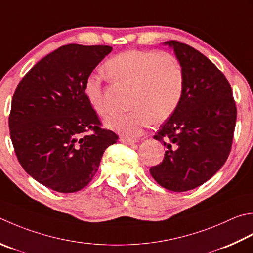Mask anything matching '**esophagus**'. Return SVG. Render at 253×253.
<instances>
[{"mask_svg":"<svg viewBox=\"0 0 253 253\" xmlns=\"http://www.w3.org/2000/svg\"><path fill=\"white\" fill-rule=\"evenodd\" d=\"M120 140H121L123 143H126V145H129V146L135 145V143L138 142V140H136V139H130V138H126V137H122Z\"/></svg>","mask_w":253,"mask_h":253,"instance_id":"obj_1","label":"esophagus"}]
</instances>
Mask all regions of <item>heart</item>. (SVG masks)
Masks as SVG:
<instances>
[{"mask_svg":"<svg viewBox=\"0 0 253 253\" xmlns=\"http://www.w3.org/2000/svg\"><path fill=\"white\" fill-rule=\"evenodd\" d=\"M104 72L113 81L131 85L125 113H114L106 125L127 137H137L151 122L162 123L179 107L184 91V71L179 59L167 51L129 49L104 63ZM103 78L90 76L83 93L92 110L105 116L108 107L104 96Z\"/></svg>","mask_w":253,"mask_h":253,"instance_id":"obj_1","label":"heart"}]
</instances>
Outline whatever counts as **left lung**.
I'll return each instance as SVG.
<instances>
[{"label":"left lung","mask_w":253,"mask_h":253,"mask_svg":"<svg viewBox=\"0 0 253 253\" xmlns=\"http://www.w3.org/2000/svg\"><path fill=\"white\" fill-rule=\"evenodd\" d=\"M173 47L184 71L179 107L153 138L167 147L153 179L167 190L185 192L209 181L228 158L237 120L231 86L209 58L186 43Z\"/></svg>","instance_id":"left-lung-1"}]
</instances>
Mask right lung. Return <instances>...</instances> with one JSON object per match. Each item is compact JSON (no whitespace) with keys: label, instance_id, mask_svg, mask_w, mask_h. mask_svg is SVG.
Returning a JSON list of instances; mask_svg holds the SVG:
<instances>
[{"label":"right lung","instance_id":"obj_1","mask_svg":"<svg viewBox=\"0 0 253 253\" xmlns=\"http://www.w3.org/2000/svg\"><path fill=\"white\" fill-rule=\"evenodd\" d=\"M111 46L70 43L47 54L14 92L8 117L14 151L23 169L60 193L82 190L95 175L115 132L102 123L83 93V84Z\"/></svg>","mask_w":253,"mask_h":253}]
</instances>
